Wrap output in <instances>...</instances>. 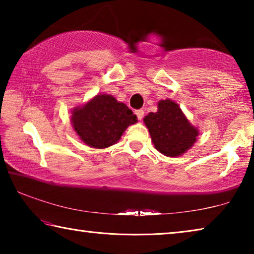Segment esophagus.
I'll list each match as a JSON object with an SVG mask.
<instances>
[{"instance_id":"1","label":"esophagus","mask_w":254,"mask_h":254,"mask_svg":"<svg viewBox=\"0 0 254 254\" xmlns=\"http://www.w3.org/2000/svg\"><path fill=\"white\" fill-rule=\"evenodd\" d=\"M135 115H136L137 120H139V121H141V120H142L143 117H144V111L143 110H136L135 111Z\"/></svg>"}]
</instances>
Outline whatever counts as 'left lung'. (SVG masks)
<instances>
[{
    "label": "left lung",
    "instance_id": "8db88e82",
    "mask_svg": "<svg viewBox=\"0 0 254 254\" xmlns=\"http://www.w3.org/2000/svg\"><path fill=\"white\" fill-rule=\"evenodd\" d=\"M152 142L158 151L167 157H178L195 143L198 135L182 110L171 100L158 103V112L144 118Z\"/></svg>",
    "mask_w": 254,
    "mask_h": 254
}]
</instances>
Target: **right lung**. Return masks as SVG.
Returning <instances> with one entry per match:
<instances>
[{"mask_svg":"<svg viewBox=\"0 0 254 254\" xmlns=\"http://www.w3.org/2000/svg\"><path fill=\"white\" fill-rule=\"evenodd\" d=\"M71 122L81 141L92 148L104 149L117 143L136 117L113 96L102 94L72 111Z\"/></svg>","mask_w":254,"mask_h":254,"instance_id":"obj_1","label":"right lung"}]
</instances>
